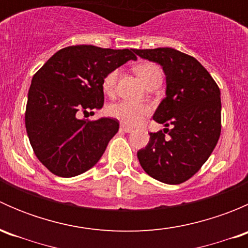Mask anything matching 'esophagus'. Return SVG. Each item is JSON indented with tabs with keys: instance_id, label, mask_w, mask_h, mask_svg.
<instances>
[{
	"instance_id": "1",
	"label": "esophagus",
	"mask_w": 248,
	"mask_h": 248,
	"mask_svg": "<svg viewBox=\"0 0 248 248\" xmlns=\"http://www.w3.org/2000/svg\"><path fill=\"white\" fill-rule=\"evenodd\" d=\"M120 131H121V132H124V133H131V132L133 131V129H132L131 127L124 126V124H122V126L120 127Z\"/></svg>"
}]
</instances>
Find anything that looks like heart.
Returning <instances> with one entry per match:
<instances>
[{
  "label": "heart",
  "instance_id": "heart-1",
  "mask_svg": "<svg viewBox=\"0 0 248 248\" xmlns=\"http://www.w3.org/2000/svg\"><path fill=\"white\" fill-rule=\"evenodd\" d=\"M134 71L146 87H151L162 82V71L158 64L152 63V62H144V63L136 66ZM117 76H119V69H112L104 77L103 81H102L103 91L109 96L114 93ZM150 112H151V108L147 104L117 102V103L108 107V114L110 116L119 120L122 124H128V126H137V124H141L142 120L149 116Z\"/></svg>",
  "mask_w": 248,
  "mask_h": 248
}]
</instances>
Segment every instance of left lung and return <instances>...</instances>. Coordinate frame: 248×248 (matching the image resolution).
Wrapping results in <instances>:
<instances>
[{
	"mask_svg": "<svg viewBox=\"0 0 248 248\" xmlns=\"http://www.w3.org/2000/svg\"><path fill=\"white\" fill-rule=\"evenodd\" d=\"M133 51L161 64L167 78V97L154 115L167 128L150 133L149 144L138 151L140 166L158 181L182 184L202 168L221 136L219 87L201 62L179 50Z\"/></svg>",
	"mask_w": 248,
	"mask_h": 248,
	"instance_id": "1",
	"label": "left lung"
}]
</instances>
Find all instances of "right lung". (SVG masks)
<instances>
[{"instance_id":"obj_1","label":"right lung","mask_w":248,"mask_h":248,"mask_svg":"<svg viewBox=\"0 0 248 248\" xmlns=\"http://www.w3.org/2000/svg\"><path fill=\"white\" fill-rule=\"evenodd\" d=\"M129 60H137L129 49L72 46L52 55L32 78L25 126L34 155L52 174L77 176L99 161L119 121L80 116L103 107L104 77Z\"/></svg>"}]
</instances>
